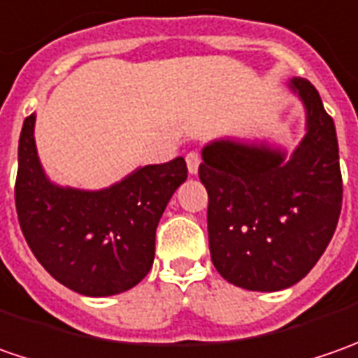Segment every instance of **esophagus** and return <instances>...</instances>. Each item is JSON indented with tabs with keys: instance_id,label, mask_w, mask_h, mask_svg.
<instances>
[{
	"instance_id": "esophagus-1",
	"label": "esophagus",
	"mask_w": 358,
	"mask_h": 358,
	"mask_svg": "<svg viewBox=\"0 0 358 358\" xmlns=\"http://www.w3.org/2000/svg\"><path fill=\"white\" fill-rule=\"evenodd\" d=\"M187 169L191 175H195V173L199 171V165H201V157L199 153H195V151H191V153H187Z\"/></svg>"
}]
</instances>
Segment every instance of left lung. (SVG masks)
Listing matches in <instances>:
<instances>
[{"mask_svg": "<svg viewBox=\"0 0 358 358\" xmlns=\"http://www.w3.org/2000/svg\"><path fill=\"white\" fill-rule=\"evenodd\" d=\"M289 90L305 107L307 133L295 151L267 141L215 139L201 151L207 229L215 268L247 291H281L299 282L337 229L343 179L333 117L303 77Z\"/></svg>", "mask_w": 358, "mask_h": 358, "instance_id": "left-lung-1", "label": "left lung"}]
</instances>
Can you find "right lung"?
<instances>
[{
    "instance_id": "obj_1",
    "label": "right lung",
    "mask_w": 358,
    "mask_h": 358,
    "mask_svg": "<svg viewBox=\"0 0 358 358\" xmlns=\"http://www.w3.org/2000/svg\"><path fill=\"white\" fill-rule=\"evenodd\" d=\"M34 129L31 113L20 135L15 209L35 259L79 295L129 291L153 267L159 219L185 183V159L145 165L97 191L62 187L41 167Z\"/></svg>"
}]
</instances>
